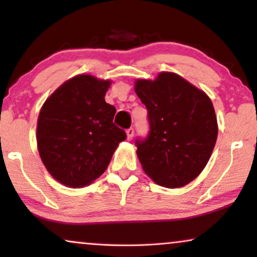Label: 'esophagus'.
Returning <instances> with one entry per match:
<instances>
[{
  "label": "esophagus",
  "mask_w": 257,
  "mask_h": 257,
  "mask_svg": "<svg viewBox=\"0 0 257 257\" xmlns=\"http://www.w3.org/2000/svg\"><path fill=\"white\" fill-rule=\"evenodd\" d=\"M126 136H127L128 140H131L133 138V136H135V130H133L132 127L126 130Z\"/></svg>",
  "instance_id": "34e87169"
}]
</instances>
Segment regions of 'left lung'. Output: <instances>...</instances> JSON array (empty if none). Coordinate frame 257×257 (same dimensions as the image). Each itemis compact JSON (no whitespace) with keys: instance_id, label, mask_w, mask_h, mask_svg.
<instances>
[{"instance_id":"obj_1","label":"left lung","mask_w":257,"mask_h":257,"mask_svg":"<svg viewBox=\"0 0 257 257\" xmlns=\"http://www.w3.org/2000/svg\"><path fill=\"white\" fill-rule=\"evenodd\" d=\"M135 91L149 111L150 135L136 142L144 172L163 187L189 184L206 167L216 143L212 100L174 72L137 79Z\"/></svg>"}]
</instances>
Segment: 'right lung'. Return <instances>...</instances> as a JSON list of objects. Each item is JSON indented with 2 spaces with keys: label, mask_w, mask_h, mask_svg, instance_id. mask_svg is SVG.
<instances>
[{
  "label": "right lung",
  "mask_w": 257,
  "mask_h": 257,
  "mask_svg": "<svg viewBox=\"0 0 257 257\" xmlns=\"http://www.w3.org/2000/svg\"><path fill=\"white\" fill-rule=\"evenodd\" d=\"M111 80L77 75L44 101L37 120L42 163L62 185L80 188L99 178L110 164L124 130L113 124L115 107L105 101Z\"/></svg>",
  "instance_id": "right-lung-1"
}]
</instances>
